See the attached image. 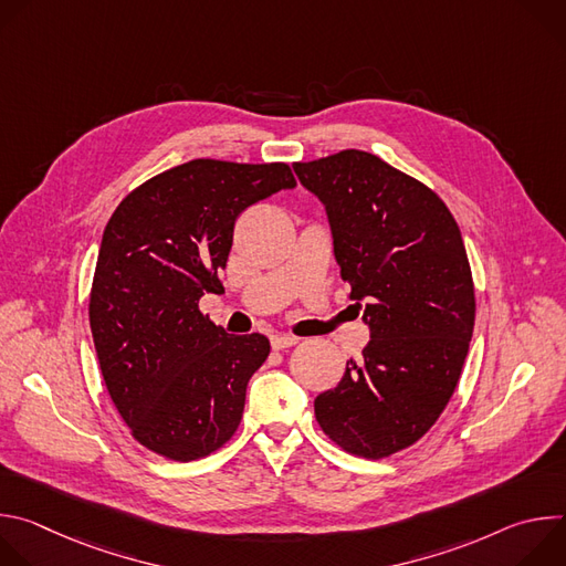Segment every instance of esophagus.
<instances>
[{"instance_id": "obj_1", "label": "esophagus", "mask_w": 566, "mask_h": 566, "mask_svg": "<svg viewBox=\"0 0 566 566\" xmlns=\"http://www.w3.org/2000/svg\"><path fill=\"white\" fill-rule=\"evenodd\" d=\"M300 343V338H295V336H289V334H273L271 336V345H273V349H289V347H293V345H297Z\"/></svg>"}]
</instances>
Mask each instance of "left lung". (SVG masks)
I'll use <instances>...</instances> for the list:
<instances>
[{
    "label": "left lung",
    "mask_w": 566,
    "mask_h": 566,
    "mask_svg": "<svg viewBox=\"0 0 566 566\" xmlns=\"http://www.w3.org/2000/svg\"><path fill=\"white\" fill-rule=\"evenodd\" d=\"M293 170L327 208L352 300H369L371 340L315 398V419L345 452L385 459L437 423L461 378L474 327L463 239L434 190L376 154L343 149Z\"/></svg>",
    "instance_id": "left-lung-1"
}]
</instances>
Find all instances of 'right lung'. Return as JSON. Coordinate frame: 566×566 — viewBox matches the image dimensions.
<instances>
[{"label": "right lung", "instance_id": "right-lung-1", "mask_svg": "<svg viewBox=\"0 0 566 566\" xmlns=\"http://www.w3.org/2000/svg\"><path fill=\"white\" fill-rule=\"evenodd\" d=\"M282 188H295L286 164L195 158L134 188L107 221L92 336L120 419L160 457L203 459L239 428L271 343L226 334L199 300L223 289L234 219Z\"/></svg>", "mask_w": 566, "mask_h": 566}]
</instances>
